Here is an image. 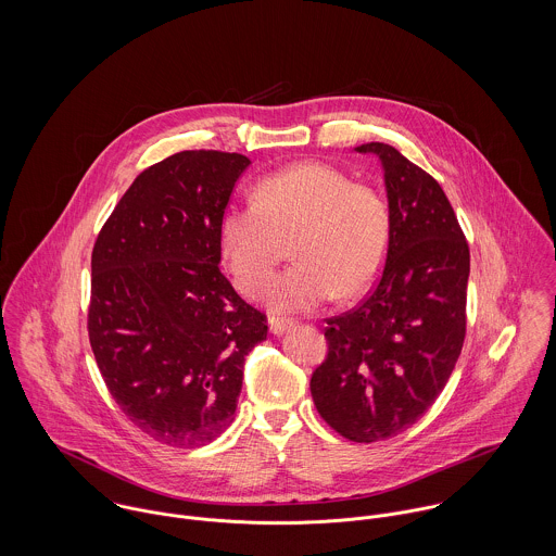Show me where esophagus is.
Wrapping results in <instances>:
<instances>
[{
    "instance_id": "34e87169",
    "label": "esophagus",
    "mask_w": 556,
    "mask_h": 556,
    "mask_svg": "<svg viewBox=\"0 0 556 556\" xmlns=\"http://www.w3.org/2000/svg\"><path fill=\"white\" fill-rule=\"evenodd\" d=\"M291 327H295V320L293 318H285V317H271L269 318V331L271 333H276V336H280V333H285V331H289Z\"/></svg>"
}]
</instances>
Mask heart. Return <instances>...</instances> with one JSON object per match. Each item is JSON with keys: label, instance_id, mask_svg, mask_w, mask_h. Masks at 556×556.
<instances>
[{"label": "heart", "instance_id": "obj_1", "mask_svg": "<svg viewBox=\"0 0 556 556\" xmlns=\"http://www.w3.org/2000/svg\"><path fill=\"white\" fill-rule=\"evenodd\" d=\"M256 201L229 205L218 243L243 295H258L293 241L298 258L267 291L276 311H311L336 293L353 298L379 276L392 238L386 199L325 162L263 177Z\"/></svg>", "mask_w": 556, "mask_h": 556}]
</instances>
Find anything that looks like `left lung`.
I'll return each instance as SVG.
<instances>
[{
  "mask_svg": "<svg viewBox=\"0 0 556 556\" xmlns=\"http://www.w3.org/2000/svg\"><path fill=\"white\" fill-rule=\"evenodd\" d=\"M355 150L381 160L392 238L372 293L327 318L311 392L338 434L375 443L410 428L443 392L465 344L471 254L432 175L386 143Z\"/></svg>",
  "mask_w": 556,
  "mask_h": 556,
  "instance_id": "obj_1",
  "label": "left lung"
}]
</instances>
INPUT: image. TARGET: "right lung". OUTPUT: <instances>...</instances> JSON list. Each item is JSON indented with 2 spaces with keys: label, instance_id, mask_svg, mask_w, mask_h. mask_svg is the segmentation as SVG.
<instances>
[{
  "label": "right lung",
  "instance_id": "obj_1",
  "mask_svg": "<svg viewBox=\"0 0 556 556\" xmlns=\"http://www.w3.org/2000/svg\"><path fill=\"white\" fill-rule=\"evenodd\" d=\"M241 154L192 150L146 168L91 252L89 344L126 417L173 447L212 443L236 417L243 362L267 318L220 271V218Z\"/></svg>",
  "mask_w": 556,
  "mask_h": 556
}]
</instances>
